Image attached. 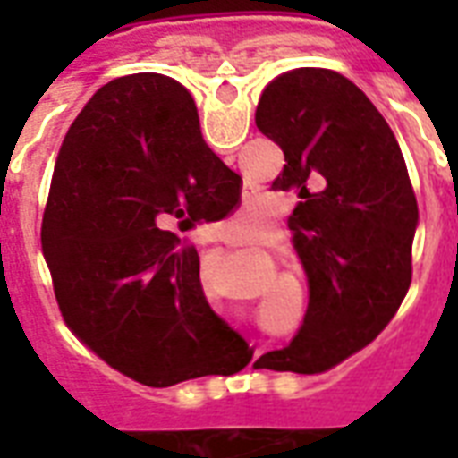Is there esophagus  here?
Returning <instances> with one entry per match:
<instances>
[{
	"label": "esophagus",
	"instance_id": "esophagus-1",
	"mask_svg": "<svg viewBox=\"0 0 458 458\" xmlns=\"http://www.w3.org/2000/svg\"><path fill=\"white\" fill-rule=\"evenodd\" d=\"M203 242H220V245H233V240L225 238V235H218V233H213V230H208L206 233V240Z\"/></svg>",
	"mask_w": 458,
	"mask_h": 458
}]
</instances>
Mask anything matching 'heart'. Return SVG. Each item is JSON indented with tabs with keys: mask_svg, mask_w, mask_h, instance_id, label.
<instances>
[{
	"mask_svg": "<svg viewBox=\"0 0 458 458\" xmlns=\"http://www.w3.org/2000/svg\"><path fill=\"white\" fill-rule=\"evenodd\" d=\"M230 220H255V208L252 206H242V208L235 210V216Z\"/></svg>",
	"mask_w": 458,
	"mask_h": 458,
	"instance_id": "b5f03b06",
	"label": "heart"
}]
</instances>
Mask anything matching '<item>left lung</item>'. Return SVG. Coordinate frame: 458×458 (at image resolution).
Here are the masks:
<instances>
[{
    "mask_svg": "<svg viewBox=\"0 0 458 458\" xmlns=\"http://www.w3.org/2000/svg\"><path fill=\"white\" fill-rule=\"evenodd\" d=\"M255 124L287 161L272 189L301 199L289 228L309 282L304 324L269 365L321 373L370 344L400 307L412 279L417 199L390 124L336 71L277 75L259 95Z\"/></svg>",
    "mask_w": 458,
    "mask_h": 458,
    "instance_id": "1",
    "label": "left lung"
}]
</instances>
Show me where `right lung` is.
Returning <instances> with one entry per match:
<instances>
[{"instance_id": "obj_1", "label": "right lung", "mask_w": 458, "mask_h": 458, "mask_svg": "<svg viewBox=\"0 0 458 458\" xmlns=\"http://www.w3.org/2000/svg\"><path fill=\"white\" fill-rule=\"evenodd\" d=\"M238 199L183 85L159 73L103 85L65 134L41 225L68 328L151 387L225 375L248 344L210 309L196 248L166 228L225 218Z\"/></svg>"}]
</instances>
